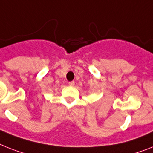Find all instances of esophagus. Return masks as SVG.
Masks as SVG:
<instances>
[{"label": "esophagus", "mask_w": 153, "mask_h": 153, "mask_svg": "<svg viewBox=\"0 0 153 153\" xmlns=\"http://www.w3.org/2000/svg\"><path fill=\"white\" fill-rule=\"evenodd\" d=\"M74 84H75V82H74V81L69 82V86H72V87H73V86H74Z\"/></svg>", "instance_id": "1"}]
</instances>
